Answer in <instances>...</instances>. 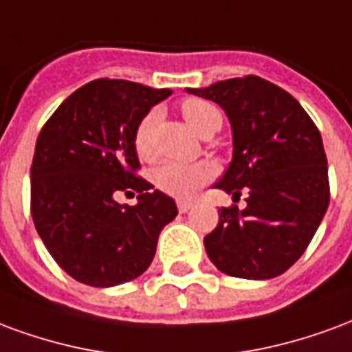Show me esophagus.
I'll use <instances>...</instances> for the list:
<instances>
[{
	"label": "esophagus",
	"instance_id": "34e87169",
	"mask_svg": "<svg viewBox=\"0 0 352 352\" xmlns=\"http://www.w3.org/2000/svg\"><path fill=\"white\" fill-rule=\"evenodd\" d=\"M176 206H178L179 214H186V212H189V210H191V202L178 201V202H176Z\"/></svg>",
	"mask_w": 352,
	"mask_h": 352
}]
</instances>
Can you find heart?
Instances as JSON below:
<instances>
[{"label":"heart","instance_id":"heart-1","mask_svg":"<svg viewBox=\"0 0 352 352\" xmlns=\"http://www.w3.org/2000/svg\"><path fill=\"white\" fill-rule=\"evenodd\" d=\"M179 110L186 118V122L193 127L197 133H202L208 125H221V114L214 104L202 101V99H186L179 104ZM157 114L148 112L135 129V150L142 159H150L153 155L151 148V133L155 125ZM217 174V166L210 161H199V163H182V161H166L159 165L153 173V184L163 193L176 197V199H191L204 184Z\"/></svg>","mask_w":352,"mask_h":352}]
</instances>
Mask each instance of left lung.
<instances>
[{
	"label": "left lung",
	"instance_id": "1",
	"mask_svg": "<svg viewBox=\"0 0 352 352\" xmlns=\"http://www.w3.org/2000/svg\"><path fill=\"white\" fill-rule=\"evenodd\" d=\"M187 91L217 102L232 127V161L214 187L232 201L248 193L243 210H219L208 257L232 278H276L302 257L330 202L319 129L289 91L255 74Z\"/></svg>",
	"mask_w": 352,
	"mask_h": 352
}]
</instances>
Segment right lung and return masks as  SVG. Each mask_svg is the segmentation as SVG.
Listing matches in <instances>:
<instances>
[{
  "label": "right lung",
  "instance_id": "add662e5",
  "mask_svg": "<svg viewBox=\"0 0 352 352\" xmlns=\"http://www.w3.org/2000/svg\"><path fill=\"white\" fill-rule=\"evenodd\" d=\"M170 89L99 78L71 94L43 125L32 163V217L54 261L89 287L148 270L157 238L178 215L168 195L137 176L135 129ZM120 192H138L137 207Z\"/></svg>",
  "mask_w": 352,
  "mask_h": 352
}]
</instances>
